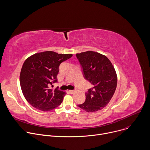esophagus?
Returning a JSON list of instances; mask_svg holds the SVG:
<instances>
[{
  "instance_id": "1",
  "label": "esophagus",
  "mask_w": 150,
  "mask_h": 150,
  "mask_svg": "<svg viewBox=\"0 0 150 150\" xmlns=\"http://www.w3.org/2000/svg\"><path fill=\"white\" fill-rule=\"evenodd\" d=\"M69 93H70L73 94V93H74L76 91V90H69Z\"/></svg>"
}]
</instances>
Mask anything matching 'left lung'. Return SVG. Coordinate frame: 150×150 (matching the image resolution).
Here are the masks:
<instances>
[{"label":"left lung","mask_w":150,"mask_h":150,"mask_svg":"<svg viewBox=\"0 0 150 150\" xmlns=\"http://www.w3.org/2000/svg\"><path fill=\"white\" fill-rule=\"evenodd\" d=\"M83 78L92 84L85 93V101L78 104L87 112L102 109L108 104L117 86V78L111 62L100 53L87 51L76 54Z\"/></svg>","instance_id":"8db88e82"}]
</instances>
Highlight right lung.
Instances as JSON below:
<instances>
[{
    "label": "right lung",
    "instance_id": "add662e5",
    "mask_svg": "<svg viewBox=\"0 0 150 150\" xmlns=\"http://www.w3.org/2000/svg\"><path fill=\"white\" fill-rule=\"evenodd\" d=\"M72 56V54H58L52 51L36 53L24 63L20 74V85L27 101L38 110L48 112L57 108L66 93L52 89L57 82L59 66Z\"/></svg>",
    "mask_w": 150,
    "mask_h": 150
}]
</instances>
